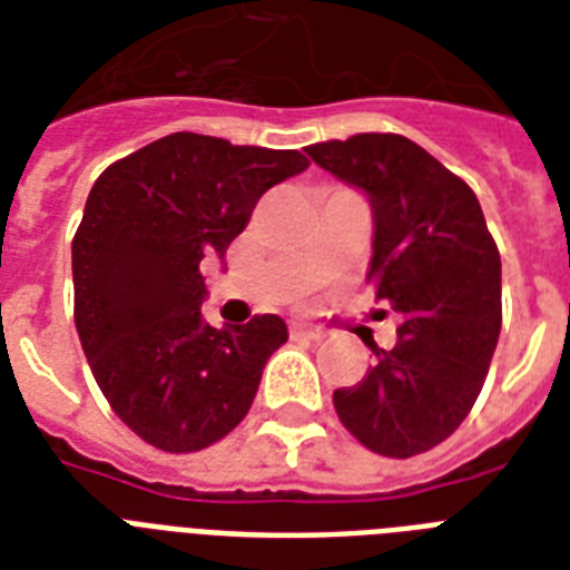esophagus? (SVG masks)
I'll use <instances>...</instances> for the list:
<instances>
[{
  "mask_svg": "<svg viewBox=\"0 0 570 570\" xmlns=\"http://www.w3.org/2000/svg\"><path fill=\"white\" fill-rule=\"evenodd\" d=\"M289 334H293V337H307V340L325 337L320 328H313V325H307V322H289Z\"/></svg>",
  "mask_w": 570,
  "mask_h": 570,
  "instance_id": "obj_1",
  "label": "esophagus"
}]
</instances>
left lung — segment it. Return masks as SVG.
Segmentation results:
<instances>
[{
	"instance_id": "obj_1",
	"label": "left lung",
	"mask_w": 570,
	"mask_h": 570,
	"mask_svg": "<svg viewBox=\"0 0 570 570\" xmlns=\"http://www.w3.org/2000/svg\"><path fill=\"white\" fill-rule=\"evenodd\" d=\"M307 154L373 206L366 281L399 316L396 346L370 343L375 364L334 390L340 423L366 450L411 459L470 414L494 357L500 250L468 183L411 138L361 132Z\"/></svg>"
}]
</instances>
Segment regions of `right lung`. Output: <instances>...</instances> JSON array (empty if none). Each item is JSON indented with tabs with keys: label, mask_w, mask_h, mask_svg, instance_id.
Wrapping results in <instances>:
<instances>
[{
	"label": "right lung",
	"mask_w": 570,
	"mask_h": 570,
	"mask_svg": "<svg viewBox=\"0 0 570 570\" xmlns=\"http://www.w3.org/2000/svg\"><path fill=\"white\" fill-rule=\"evenodd\" d=\"M298 150L174 132L97 177L73 236L76 331L111 411L165 452H197L245 420L286 343L275 313L213 328L204 259H224Z\"/></svg>",
	"instance_id": "add662e5"
}]
</instances>
